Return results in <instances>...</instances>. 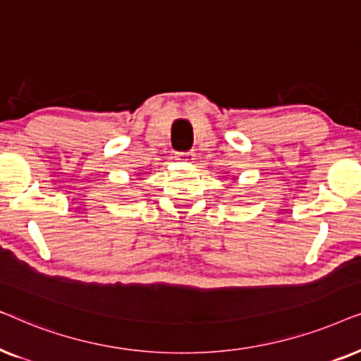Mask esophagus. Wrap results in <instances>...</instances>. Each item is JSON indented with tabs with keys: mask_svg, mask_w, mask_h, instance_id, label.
<instances>
[{
	"mask_svg": "<svg viewBox=\"0 0 361 361\" xmlns=\"http://www.w3.org/2000/svg\"><path fill=\"white\" fill-rule=\"evenodd\" d=\"M178 160H185V161H191V160H195V152L178 153Z\"/></svg>",
	"mask_w": 361,
	"mask_h": 361,
	"instance_id": "34e87169",
	"label": "esophagus"
}]
</instances>
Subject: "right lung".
Segmentation results:
<instances>
[{"label":"right lung","instance_id":"add662e5","mask_svg":"<svg viewBox=\"0 0 361 361\" xmlns=\"http://www.w3.org/2000/svg\"><path fill=\"white\" fill-rule=\"evenodd\" d=\"M138 175H140V173H138Z\"/></svg>","mask_w":361,"mask_h":361}]
</instances>
